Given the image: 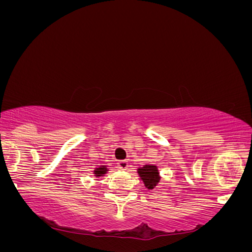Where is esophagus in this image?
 <instances>
[{"label":"esophagus","mask_w":252,"mask_h":252,"mask_svg":"<svg viewBox=\"0 0 252 252\" xmlns=\"http://www.w3.org/2000/svg\"><path fill=\"white\" fill-rule=\"evenodd\" d=\"M118 167L121 170H126L128 168V162L127 161H119L118 163Z\"/></svg>","instance_id":"34e87169"}]
</instances>
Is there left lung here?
<instances>
[{
	"label": "left lung",
	"instance_id": "8db88e82",
	"mask_svg": "<svg viewBox=\"0 0 252 252\" xmlns=\"http://www.w3.org/2000/svg\"><path fill=\"white\" fill-rule=\"evenodd\" d=\"M138 173L147 189H154L159 182V172L156 165H145L140 167Z\"/></svg>",
	"mask_w": 252,
	"mask_h": 252
}]
</instances>
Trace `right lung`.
<instances>
[{"label": "right lung", "mask_w": 252, "mask_h": 252, "mask_svg": "<svg viewBox=\"0 0 252 252\" xmlns=\"http://www.w3.org/2000/svg\"><path fill=\"white\" fill-rule=\"evenodd\" d=\"M107 171H108L107 166H100V167H98V168L94 169V174L95 175V177L100 178V177H103L105 173H107Z\"/></svg>", "instance_id": "right-lung-1"}]
</instances>
